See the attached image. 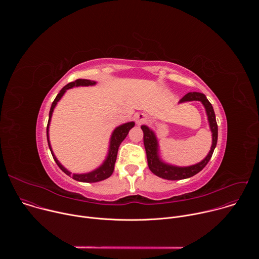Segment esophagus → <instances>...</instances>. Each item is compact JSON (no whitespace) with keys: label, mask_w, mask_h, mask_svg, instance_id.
I'll return each mask as SVG.
<instances>
[{"label":"esophagus","mask_w":259,"mask_h":259,"mask_svg":"<svg viewBox=\"0 0 259 259\" xmlns=\"http://www.w3.org/2000/svg\"><path fill=\"white\" fill-rule=\"evenodd\" d=\"M145 118H146V116H145L143 113L137 114V115H136V118H135L136 123H137V124H141L142 122H144V121H145Z\"/></svg>","instance_id":"obj_1"}]
</instances>
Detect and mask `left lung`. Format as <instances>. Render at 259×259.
<instances>
[{
	"instance_id": "left-lung-1",
	"label": "left lung",
	"mask_w": 259,
	"mask_h": 259,
	"mask_svg": "<svg viewBox=\"0 0 259 259\" xmlns=\"http://www.w3.org/2000/svg\"><path fill=\"white\" fill-rule=\"evenodd\" d=\"M192 100H199L204 104L207 112L210 128L212 131L211 151L209 152L208 156L199 164H196L190 167H175V166L167 165L161 162L157 154L158 143H157V139L154 132H152V130H150L146 126H141V129L143 131V143H144V149L146 153L149 168L155 175L161 178L168 179V180H179V179L189 178L196 175L208 164L215 150V146L217 143V136H218V127L215 119V113H214L213 106L209 102L207 97L203 93H199V92H190L186 94L180 99V102L192 101Z\"/></svg>"
}]
</instances>
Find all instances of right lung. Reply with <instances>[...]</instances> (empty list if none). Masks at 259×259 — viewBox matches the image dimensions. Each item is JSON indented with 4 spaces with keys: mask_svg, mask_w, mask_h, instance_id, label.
I'll return each instance as SVG.
<instances>
[{
    "mask_svg": "<svg viewBox=\"0 0 259 259\" xmlns=\"http://www.w3.org/2000/svg\"><path fill=\"white\" fill-rule=\"evenodd\" d=\"M95 82L94 81H90V80H84V79H79V80H76L73 82H70L68 83L66 86H64L60 92L57 94V96L55 97L54 101L52 102V105H51V108H50V113H49V120H48V125H47V139H48V145L50 147V151H51V154L53 156V159L54 161L56 162V164L58 165V167L66 174V175H69L70 176V172H68L63 166H61V164L57 161V159L55 158V156L53 155L52 153V150H51V146H50V142H49V136H48V128H49V124H50V120H51V116H52V113H53V109L56 105V103L59 101V99L62 97V95L64 94V92L71 88V87H78V86H89V85H94ZM134 122H130V123H126L124 125H121L120 127L116 128L113 135H112V138H110V146H109V153H108V156L105 160V162L98 168L96 169L95 171H92L90 173H86V174H71V177L75 179V180H78V181H83V182H97V181H101V180H104L106 178H108L110 175L113 174L114 172V168H115V163H116V160H117V154H118V150H119V146L121 144V142L126 138L129 130L134 127Z\"/></svg>",
    "mask_w": 259,
    "mask_h": 259,
    "instance_id": "right-lung-1",
    "label": "right lung"
}]
</instances>
